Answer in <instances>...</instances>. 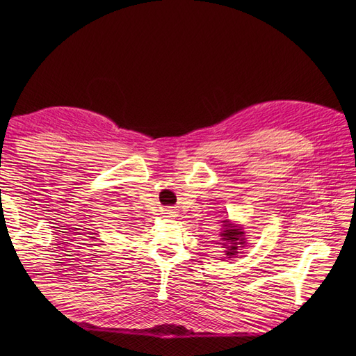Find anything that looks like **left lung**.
<instances>
[{"instance_id": "1", "label": "left lung", "mask_w": 356, "mask_h": 356, "mask_svg": "<svg viewBox=\"0 0 356 356\" xmlns=\"http://www.w3.org/2000/svg\"><path fill=\"white\" fill-rule=\"evenodd\" d=\"M222 232H221V239L224 241V248H227V251H225V255L233 257L238 254L239 248L245 246L246 241H245V232L242 230V227L239 225H233L230 220H225L222 221Z\"/></svg>"}]
</instances>
